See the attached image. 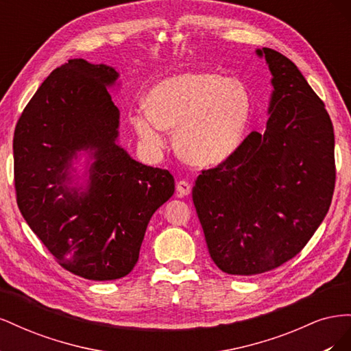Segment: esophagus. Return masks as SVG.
<instances>
[{"label":"esophagus","instance_id":"obj_1","mask_svg":"<svg viewBox=\"0 0 351 351\" xmlns=\"http://www.w3.org/2000/svg\"><path fill=\"white\" fill-rule=\"evenodd\" d=\"M177 192H178V195L187 196V195H190V192H192V184L186 182V180H180V182L177 183Z\"/></svg>","mask_w":351,"mask_h":351}]
</instances>
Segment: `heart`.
<instances>
[{"instance_id":"1","label":"heart","mask_w":351,"mask_h":351,"mask_svg":"<svg viewBox=\"0 0 351 351\" xmlns=\"http://www.w3.org/2000/svg\"><path fill=\"white\" fill-rule=\"evenodd\" d=\"M250 111V92L240 79L189 71L159 82L130 121L149 147H161L164 130H174L177 154L193 165L210 167L234 154Z\"/></svg>"}]
</instances>
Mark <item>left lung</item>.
I'll return each instance as SVG.
<instances>
[{
  "label": "left lung",
  "mask_w": 351,
  "mask_h": 351,
  "mask_svg": "<svg viewBox=\"0 0 351 351\" xmlns=\"http://www.w3.org/2000/svg\"><path fill=\"white\" fill-rule=\"evenodd\" d=\"M272 73L271 117L226 161L204 169L193 204L212 261L231 275L281 267L321 226L335 187L334 127L291 60L258 49Z\"/></svg>",
  "instance_id": "obj_1"
}]
</instances>
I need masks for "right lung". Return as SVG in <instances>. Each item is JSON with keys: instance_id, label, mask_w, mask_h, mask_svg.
I'll return each mask as SVG.
<instances>
[{"instance_id": "right-lung-1", "label": "right lung", "mask_w": 351, "mask_h": 351, "mask_svg": "<svg viewBox=\"0 0 351 351\" xmlns=\"http://www.w3.org/2000/svg\"><path fill=\"white\" fill-rule=\"evenodd\" d=\"M119 73L76 58L40 84L16 124L20 212L54 259L93 281L123 278L139 261L155 210L174 193L168 169L134 161L115 143L120 112L107 90ZM94 151L86 193L68 186L77 150Z\"/></svg>"}]
</instances>
